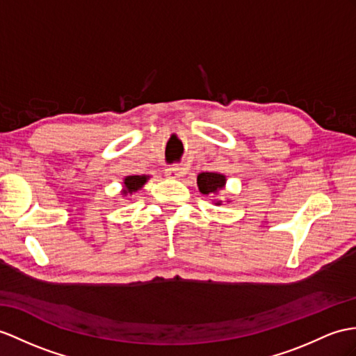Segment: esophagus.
<instances>
[{
    "instance_id": "1",
    "label": "esophagus",
    "mask_w": 356,
    "mask_h": 356,
    "mask_svg": "<svg viewBox=\"0 0 356 356\" xmlns=\"http://www.w3.org/2000/svg\"><path fill=\"white\" fill-rule=\"evenodd\" d=\"M164 175L170 179H178L184 175V169L181 166H170L164 170Z\"/></svg>"
}]
</instances>
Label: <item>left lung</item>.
Returning <instances> with one entry per match:
<instances>
[{"instance_id": "1", "label": "left lung", "mask_w": 356, "mask_h": 356, "mask_svg": "<svg viewBox=\"0 0 356 356\" xmlns=\"http://www.w3.org/2000/svg\"><path fill=\"white\" fill-rule=\"evenodd\" d=\"M197 188L204 196H213L218 195L220 190L227 184V177L219 172H201L196 178ZM214 205H222V201L216 199L213 201Z\"/></svg>"}]
</instances>
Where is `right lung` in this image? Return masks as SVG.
Instances as JSON below:
<instances>
[{
  "label": "right lung",
  "mask_w": 356,
  "mask_h": 356,
  "mask_svg": "<svg viewBox=\"0 0 356 356\" xmlns=\"http://www.w3.org/2000/svg\"><path fill=\"white\" fill-rule=\"evenodd\" d=\"M149 179V175H128L124 178L122 183V195H133L138 192L145 184L146 181Z\"/></svg>",
  "instance_id": "right-lung-1"
}]
</instances>
